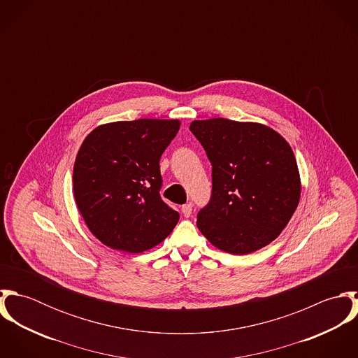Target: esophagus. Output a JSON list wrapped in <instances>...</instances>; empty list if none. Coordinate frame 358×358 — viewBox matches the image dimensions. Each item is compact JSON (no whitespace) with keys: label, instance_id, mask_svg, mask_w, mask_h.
Masks as SVG:
<instances>
[{"label":"esophagus","instance_id":"34e87169","mask_svg":"<svg viewBox=\"0 0 358 358\" xmlns=\"http://www.w3.org/2000/svg\"><path fill=\"white\" fill-rule=\"evenodd\" d=\"M192 210H193L192 204L182 205V213H183L185 217H190L192 216Z\"/></svg>","mask_w":358,"mask_h":358}]
</instances>
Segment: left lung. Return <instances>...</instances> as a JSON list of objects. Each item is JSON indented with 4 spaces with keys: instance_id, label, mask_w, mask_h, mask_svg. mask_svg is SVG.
I'll list each match as a JSON object with an SVG mask.
<instances>
[{
    "instance_id": "left-lung-1",
    "label": "left lung",
    "mask_w": 358,
    "mask_h": 358,
    "mask_svg": "<svg viewBox=\"0 0 358 358\" xmlns=\"http://www.w3.org/2000/svg\"><path fill=\"white\" fill-rule=\"evenodd\" d=\"M212 165L210 200L197 226L216 248L247 255L275 240L301 199L295 154L274 129L226 118L193 121Z\"/></svg>"
}]
</instances>
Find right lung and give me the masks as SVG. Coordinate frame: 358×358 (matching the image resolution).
<instances>
[{"label":"right lung","mask_w":358,"mask_h":358,"mask_svg":"<svg viewBox=\"0 0 358 358\" xmlns=\"http://www.w3.org/2000/svg\"><path fill=\"white\" fill-rule=\"evenodd\" d=\"M178 120L141 118L95 128L73 171L80 213L104 245L141 254L164 241L179 213L159 196V158L176 136Z\"/></svg>","instance_id":"1"}]
</instances>
